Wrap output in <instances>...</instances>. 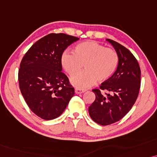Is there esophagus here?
Returning a JSON list of instances; mask_svg holds the SVG:
<instances>
[{
	"label": "esophagus",
	"mask_w": 157,
	"mask_h": 157,
	"mask_svg": "<svg viewBox=\"0 0 157 157\" xmlns=\"http://www.w3.org/2000/svg\"><path fill=\"white\" fill-rule=\"evenodd\" d=\"M75 93L76 94H81V93H85V90H83V89H80V88H75Z\"/></svg>",
	"instance_id": "esophagus-1"
}]
</instances>
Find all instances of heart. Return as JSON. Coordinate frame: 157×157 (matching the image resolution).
<instances>
[{"instance_id": "1", "label": "heart", "mask_w": 157, "mask_h": 157, "mask_svg": "<svg viewBox=\"0 0 157 157\" xmlns=\"http://www.w3.org/2000/svg\"><path fill=\"white\" fill-rule=\"evenodd\" d=\"M61 62L70 76L79 72L85 65V72L72 77L71 82L79 88H87L96 80L104 82L110 79L118 68L119 57L116 50L90 41L75 46L74 53L64 52Z\"/></svg>"}]
</instances>
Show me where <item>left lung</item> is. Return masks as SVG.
I'll list each match as a JSON object with an SVG mask.
<instances>
[{
	"label": "left lung",
	"instance_id": "1",
	"mask_svg": "<svg viewBox=\"0 0 157 157\" xmlns=\"http://www.w3.org/2000/svg\"><path fill=\"white\" fill-rule=\"evenodd\" d=\"M118 54V68L113 76L104 81L99 89H93L95 100L88 108L91 118L101 126H108L120 121L131 109L141 87V70L133 54L123 45L111 39ZM110 91L112 94L102 93Z\"/></svg>",
	"mask_w": 157,
	"mask_h": 157
}]
</instances>
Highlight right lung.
<instances>
[{"label":"right lung","mask_w":157,"mask_h":157,"mask_svg":"<svg viewBox=\"0 0 157 157\" xmlns=\"http://www.w3.org/2000/svg\"><path fill=\"white\" fill-rule=\"evenodd\" d=\"M80 39L65 33H49L31 46L21 62L18 84L33 113L44 120L59 117L75 95L62 72L61 57L68 46Z\"/></svg>","instance_id":"1"}]
</instances>
